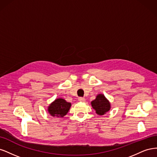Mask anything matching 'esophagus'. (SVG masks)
Masks as SVG:
<instances>
[{
	"label": "esophagus",
	"instance_id": "esophagus-1",
	"mask_svg": "<svg viewBox=\"0 0 157 157\" xmlns=\"http://www.w3.org/2000/svg\"><path fill=\"white\" fill-rule=\"evenodd\" d=\"M78 101L80 102H85V101H86V99H85V98H78Z\"/></svg>",
	"mask_w": 157,
	"mask_h": 157
}]
</instances>
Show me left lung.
<instances>
[{
	"mask_svg": "<svg viewBox=\"0 0 157 157\" xmlns=\"http://www.w3.org/2000/svg\"><path fill=\"white\" fill-rule=\"evenodd\" d=\"M92 108L98 115H103L111 109V103L103 94H99L96 99L91 101Z\"/></svg>",
	"mask_w": 157,
	"mask_h": 157,
	"instance_id": "8db88e82",
	"label": "left lung"
}]
</instances>
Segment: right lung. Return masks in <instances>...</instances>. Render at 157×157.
<instances>
[{
    "mask_svg": "<svg viewBox=\"0 0 157 157\" xmlns=\"http://www.w3.org/2000/svg\"><path fill=\"white\" fill-rule=\"evenodd\" d=\"M71 103L63 98H57L48 107V112L52 117L61 118L69 112Z\"/></svg>",
    "mask_w": 157,
    "mask_h": 157,
    "instance_id": "obj_1",
    "label": "right lung"
}]
</instances>
